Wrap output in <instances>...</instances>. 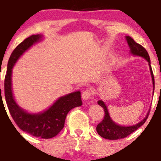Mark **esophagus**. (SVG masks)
Listing matches in <instances>:
<instances>
[{
  "label": "esophagus",
  "mask_w": 161,
  "mask_h": 161,
  "mask_svg": "<svg viewBox=\"0 0 161 161\" xmlns=\"http://www.w3.org/2000/svg\"><path fill=\"white\" fill-rule=\"evenodd\" d=\"M92 95V91L91 90H85L82 92V100H87L91 98Z\"/></svg>",
  "instance_id": "34e87169"
}]
</instances>
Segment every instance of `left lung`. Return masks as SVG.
Segmentation results:
<instances>
[{
    "label": "left lung",
    "mask_w": 161,
    "mask_h": 161,
    "mask_svg": "<svg viewBox=\"0 0 161 161\" xmlns=\"http://www.w3.org/2000/svg\"><path fill=\"white\" fill-rule=\"evenodd\" d=\"M127 39V42L129 43V46L131 49V53L134 55H138V56H141L142 58H145L147 61L149 62V65H150V69L151 72V76H152L153 84V91H154V76L153 73L152 68L150 65V56L148 54V52L147 50L141 46L139 43H136L134 40L130 36H126ZM98 104L101 106L103 108L104 111V118L103 120L100 123H99L97 126V131L101 137L107 139H111V140H116V139H123V138L127 137L128 136L134 132L135 131L137 130L140 126H142L144 123L146 122L147 119L148 118L149 113L147 114V117L138 123L137 125H135L133 126H129V127H125V126H121L115 124L113 121L110 118L109 113H108V108H107L106 105L104 104L102 100H99Z\"/></svg>",
    "instance_id": "obj_1"
}]
</instances>
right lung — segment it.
Returning <instances> with one entry per match:
<instances>
[{
	"label": "right lung",
	"instance_id": "add662e5",
	"mask_svg": "<svg viewBox=\"0 0 161 161\" xmlns=\"http://www.w3.org/2000/svg\"><path fill=\"white\" fill-rule=\"evenodd\" d=\"M41 36H42L40 35L30 36L19 43L11 53L8 63L7 73L4 79V96L9 112L19 129L36 137L50 139L56 136L64 128V121L68 113L72 108L81 106L82 102L81 100L80 92L77 91L64 97H61L49 109L43 113L37 114L26 113L21 109L15 103L11 91L12 68L19 57L33 43L40 40Z\"/></svg>",
	"mask_w": 161,
	"mask_h": 161
}]
</instances>
